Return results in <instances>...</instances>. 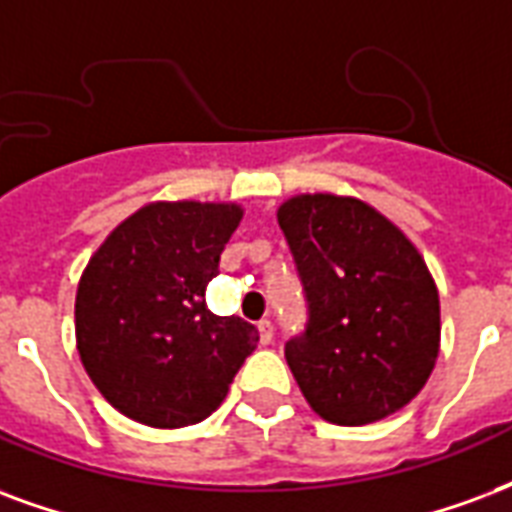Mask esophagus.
Masks as SVG:
<instances>
[{"label":"esophagus","instance_id":"esophagus-1","mask_svg":"<svg viewBox=\"0 0 512 512\" xmlns=\"http://www.w3.org/2000/svg\"><path fill=\"white\" fill-rule=\"evenodd\" d=\"M257 331H260V344L274 342V325H271V320H260V323H257Z\"/></svg>","mask_w":512,"mask_h":512}]
</instances>
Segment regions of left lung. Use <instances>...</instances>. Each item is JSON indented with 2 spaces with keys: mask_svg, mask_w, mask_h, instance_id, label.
<instances>
[{
  "mask_svg": "<svg viewBox=\"0 0 512 512\" xmlns=\"http://www.w3.org/2000/svg\"><path fill=\"white\" fill-rule=\"evenodd\" d=\"M276 219L306 295L285 358L309 407L366 426L410 404L439 355V293L418 249L358 198L295 195Z\"/></svg>",
  "mask_w": 512,
  "mask_h": 512,
  "instance_id": "obj_1",
  "label": "left lung"
}]
</instances>
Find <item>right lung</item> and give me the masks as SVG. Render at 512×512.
<instances>
[{"label": "right lung", "mask_w": 512, "mask_h": 512, "mask_svg": "<svg viewBox=\"0 0 512 512\" xmlns=\"http://www.w3.org/2000/svg\"><path fill=\"white\" fill-rule=\"evenodd\" d=\"M244 211L149 203L92 255L75 295V339L97 391L127 418L181 429L208 418L257 344L255 325L206 306Z\"/></svg>", "instance_id": "obj_1"}]
</instances>
